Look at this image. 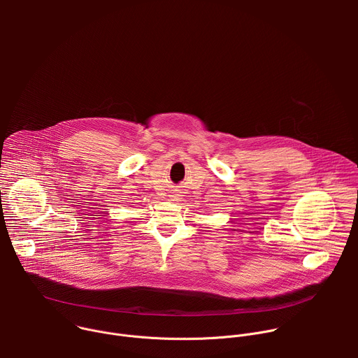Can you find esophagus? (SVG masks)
Returning a JSON list of instances; mask_svg holds the SVG:
<instances>
[{
  "label": "esophagus",
  "mask_w": 358,
  "mask_h": 358,
  "mask_svg": "<svg viewBox=\"0 0 358 358\" xmlns=\"http://www.w3.org/2000/svg\"><path fill=\"white\" fill-rule=\"evenodd\" d=\"M173 196H174V198H178V196H180V194H177V192H176Z\"/></svg>",
  "instance_id": "obj_1"
}]
</instances>
